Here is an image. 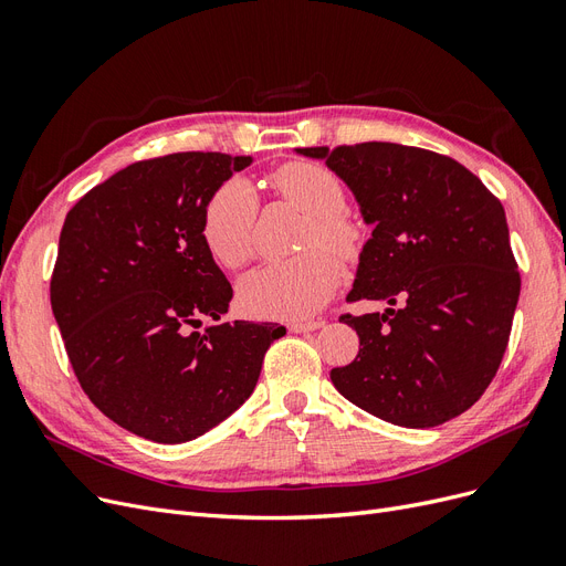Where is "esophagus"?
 Wrapping results in <instances>:
<instances>
[{
    "label": "esophagus",
    "mask_w": 566,
    "mask_h": 566,
    "mask_svg": "<svg viewBox=\"0 0 566 566\" xmlns=\"http://www.w3.org/2000/svg\"><path fill=\"white\" fill-rule=\"evenodd\" d=\"M287 328L293 333H312V331L323 328V321L321 318H316V321H295V323H290Z\"/></svg>",
    "instance_id": "esophagus-1"
}]
</instances>
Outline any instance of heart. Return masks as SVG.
Masks as SVG:
<instances>
[{
    "label": "heart",
    "instance_id": "heart-1",
    "mask_svg": "<svg viewBox=\"0 0 566 566\" xmlns=\"http://www.w3.org/2000/svg\"><path fill=\"white\" fill-rule=\"evenodd\" d=\"M271 186L312 217L306 245L323 243L337 252H352L356 229L342 217L345 188L325 167L287 163L271 175ZM256 196L245 179H231L210 198L202 214V238L219 264L235 269L254 250ZM339 281V266L328 250L314 248L293 260L266 262L241 283V297L250 312L271 318H310L323 310Z\"/></svg>",
    "mask_w": 566,
    "mask_h": 566
}]
</instances>
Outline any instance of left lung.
<instances>
[{
    "mask_svg": "<svg viewBox=\"0 0 566 566\" xmlns=\"http://www.w3.org/2000/svg\"><path fill=\"white\" fill-rule=\"evenodd\" d=\"M295 153L328 165L373 227L347 300L387 304L382 314L342 316L358 354L331 370L335 389L401 427L465 413L503 361L520 300L503 205L470 169L424 148L368 142Z\"/></svg>",
    "mask_w": 566,
    "mask_h": 566,
    "instance_id": "left-lung-1",
    "label": "left lung"
}]
</instances>
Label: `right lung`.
Wrapping results in <instances>:
<instances>
[{
    "label": "right lung",
    "instance_id": "1",
    "mask_svg": "<svg viewBox=\"0 0 566 566\" xmlns=\"http://www.w3.org/2000/svg\"><path fill=\"white\" fill-rule=\"evenodd\" d=\"M250 163L227 153L134 163L65 217L51 310L67 358L101 413L144 439L191 441L227 420L285 335L276 323L221 321L233 290L202 238L210 198Z\"/></svg>",
    "mask_w": 566,
    "mask_h": 566
}]
</instances>
